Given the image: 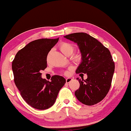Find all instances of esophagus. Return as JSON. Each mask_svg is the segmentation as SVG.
Here are the masks:
<instances>
[{"label": "esophagus", "mask_w": 131, "mask_h": 131, "mask_svg": "<svg viewBox=\"0 0 131 131\" xmlns=\"http://www.w3.org/2000/svg\"><path fill=\"white\" fill-rule=\"evenodd\" d=\"M72 80V79L70 78V77H69V78H67L66 79V83H69Z\"/></svg>", "instance_id": "obj_1"}]
</instances>
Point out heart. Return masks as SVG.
<instances>
[{
	"instance_id": "b5f03b06",
	"label": "heart",
	"mask_w": 131,
	"mask_h": 131,
	"mask_svg": "<svg viewBox=\"0 0 131 131\" xmlns=\"http://www.w3.org/2000/svg\"><path fill=\"white\" fill-rule=\"evenodd\" d=\"M59 48L60 49L61 51L63 53L64 55H66V56H70V55L72 54L74 50V47L73 46L72 44H71L68 42H62L61 43L59 46ZM73 59L76 62H79L80 61L81 59V56L79 54H75L73 57Z\"/></svg>"
}]
</instances>
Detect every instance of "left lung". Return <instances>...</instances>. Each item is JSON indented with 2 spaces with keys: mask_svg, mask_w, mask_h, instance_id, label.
I'll return each instance as SVG.
<instances>
[{
  "mask_svg": "<svg viewBox=\"0 0 131 131\" xmlns=\"http://www.w3.org/2000/svg\"><path fill=\"white\" fill-rule=\"evenodd\" d=\"M64 37L76 43L81 52V62L76 73L87 75L85 80L77 78L80 87L75 91V96L85 105L100 102L110 90L114 72V62L110 51L86 33H74Z\"/></svg>",
  "mask_w": 131,
  "mask_h": 131,
  "instance_id": "obj_1",
  "label": "left lung"
}]
</instances>
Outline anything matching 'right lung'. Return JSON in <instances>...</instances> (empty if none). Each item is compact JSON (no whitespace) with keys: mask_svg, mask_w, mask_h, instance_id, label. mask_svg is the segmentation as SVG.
<instances>
[{"mask_svg":"<svg viewBox=\"0 0 131 131\" xmlns=\"http://www.w3.org/2000/svg\"><path fill=\"white\" fill-rule=\"evenodd\" d=\"M59 39L32 41L17 53L12 63L15 85L29 105L45 110L54 105L66 83L62 76L54 75L51 81L41 78L40 70L47 68V57Z\"/></svg>","mask_w":131,"mask_h":131,"instance_id":"1","label":"right lung"}]
</instances>
